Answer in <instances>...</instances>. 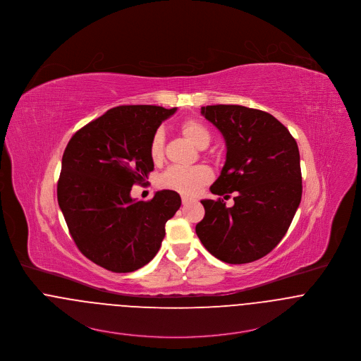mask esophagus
<instances>
[{
  "mask_svg": "<svg viewBox=\"0 0 361 361\" xmlns=\"http://www.w3.org/2000/svg\"><path fill=\"white\" fill-rule=\"evenodd\" d=\"M195 200H192V198H189V197H182V204L183 205H188V204H190V202H193Z\"/></svg>",
  "mask_w": 361,
  "mask_h": 361,
  "instance_id": "34e87169",
  "label": "esophagus"
}]
</instances>
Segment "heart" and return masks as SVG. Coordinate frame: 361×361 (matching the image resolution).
<instances>
[{
	"label": "heart",
	"instance_id": "heart-1",
	"mask_svg": "<svg viewBox=\"0 0 361 361\" xmlns=\"http://www.w3.org/2000/svg\"><path fill=\"white\" fill-rule=\"evenodd\" d=\"M182 135L198 149H205L211 142V132L197 120H186L180 124ZM150 157L154 163H160L164 159V133L157 131L150 142ZM212 179L211 171L204 165L192 168L171 166L160 178V186L163 189L178 192L183 196H195L202 186Z\"/></svg>",
	"mask_w": 361,
	"mask_h": 361
}]
</instances>
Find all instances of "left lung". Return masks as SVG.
<instances>
[{
	"label": "left lung",
	"mask_w": 361,
	"mask_h": 361,
	"mask_svg": "<svg viewBox=\"0 0 361 361\" xmlns=\"http://www.w3.org/2000/svg\"><path fill=\"white\" fill-rule=\"evenodd\" d=\"M225 137L226 163L209 188L229 198L202 200L196 233L215 258L241 264L261 259L286 235L302 198L299 150L290 131L271 114L238 104L201 107Z\"/></svg>",
	"instance_id": "left-lung-1"
}]
</instances>
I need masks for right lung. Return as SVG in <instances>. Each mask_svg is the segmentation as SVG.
I'll use <instances>...</instances> for the list:
<instances>
[{
    "label": "right lung",
    "mask_w": 361,
    "mask_h": 361,
    "mask_svg": "<svg viewBox=\"0 0 361 361\" xmlns=\"http://www.w3.org/2000/svg\"><path fill=\"white\" fill-rule=\"evenodd\" d=\"M176 111L131 104L107 110L75 132L66 146L58 202L78 250L94 263L130 273L150 262L161 247L165 224L180 207L173 190L136 201L132 186L154 169L150 142Z\"/></svg>",
    "instance_id": "obj_1"
}]
</instances>
